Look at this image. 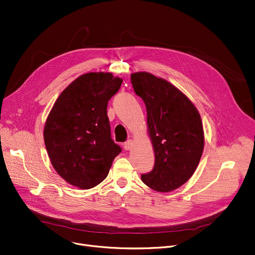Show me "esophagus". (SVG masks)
Instances as JSON below:
<instances>
[{
  "mask_svg": "<svg viewBox=\"0 0 255 255\" xmlns=\"http://www.w3.org/2000/svg\"><path fill=\"white\" fill-rule=\"evenodd\" d=\"M132 145H133V142L132 140H128L125 144H124V147L126 150H130L132 148Z\"/></svg>",
  "mask_w": 255,
  "mask_h": 255,
  "instance_id": "obj_1",
  "label": "esophagus"
}]
</instances>
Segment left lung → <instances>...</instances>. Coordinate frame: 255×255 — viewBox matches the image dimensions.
Here are the masks:
<instances>
[{"instance_id": "1", "label": "left lung", "mask_w": 255, "mask_h": 255, "mask_svg": "<svg viewBox=\"0 0 255 255\" xmlns=\"http://www.w3.org/2000/svg\"><path fill=\"white\" fill-rule=\"evenodd\" d=\"M132 88L147 109L148 134L155 154L152 171L142 174L149 188L167 193L184 185L197 168L204 149L199 111L169 82L149 72L130 74Z\"/></svg>"}]
</instances>
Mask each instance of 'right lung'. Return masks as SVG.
<instances>
[{"mask_svg":"<svg viewBox=\"0 0 255 255\" xmlns=\"http://www.w3.org/2000/svg\"><path fill=\"white\" fill-rule=\"evenodd\" d=\"M123 78L110 72L82 74L57 98L45 124L44 141L60 177L80 189L105 180L122 148L111 139L107 104Z\"/></svg>","mask_w":255,"mask_h":255,"instance_id":"obj_1","label":"right lung"}]
</instances>
